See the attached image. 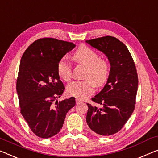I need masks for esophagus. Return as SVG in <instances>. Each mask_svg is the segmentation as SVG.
<instances>
[{"label": "esophagus", "instance_id": "1", "mask_svg": "<svg viewBox=\"0 0 158 158\" xmlns=\"http://www.w3.org/2000/svg\"><path fill=\"white\" fill-rule=\"evenodd\" d=\"M76 102H77V103H81L82 101L81 99H79V98H76Z\"/></svg>", "mask_w": 158, "mask_h": 158}]
</instances>
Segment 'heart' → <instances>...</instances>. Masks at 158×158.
I'll use <instances>...</instances> for the list:
<instances>
[{
    "label": "heart",
    "mask_w": 158,
    "mask_h": 158,
    "mask_svg": "<svg viewBox=\"0 0 158 158\" xmlns=\"http://www.w3.org/2000/svg\"><path fill=\"white\" fill-rule=\"evenodd\" d=\"M74 60L85 65L87 69L86 79L84 81H74L67 86V93L70 96L79 98H84L94 91L96 85L102 86L107 81L109 75V65L104 60L90 48L84 46L80 48L74 56ZM57 72L61 78L69 81L72 77V65L65 57L61 58L57 64Z\"/></svg>",
    "instance_id": "obj_1"
}]
</instances>
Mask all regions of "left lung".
<instances>
[{"instance_id":"8db88e82","label":"left lung","mask_w":158,"mask_h":158,"mask_svg":"<svg viewBox=\"0 0 158 158\" xmlns=\"http://www.w3.org/2000/svg\"><path fill=\"white\" fill-rule=\"evenodd\" d=\"M108 57L110 69L107 83L91 98L102 108L89 103L86 123L101 135H110L121 130L135 109L138 78L135 63L123 42L112 36L86 40Z\"/></svg>"}]
</instances>
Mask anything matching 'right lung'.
<instances>
[{
	"label": "right lung",
	"mask_w": 158,
	"mask_h": 158,
	"mask_svg": "<svg viewBox=\"0 0 158 158\" xmlns=\"http://www.w3.org/2000/svg\"><path fill=\"white\" fill-rule=\"evenodd\" d=\"M72 42L45 37L35 41L20 60L16 89L20 113L33 133L42 138L60 131L74 97L59 102L64 86L57 72L59 61L75 48Z\"/></svg>",
	"instance_id": "add662e5"
}]
</instances>
